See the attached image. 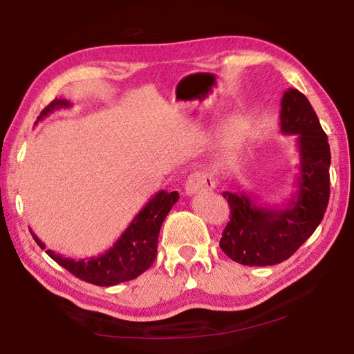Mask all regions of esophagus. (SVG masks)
<instances>
[{
    "mask_svg": "<svg viewBox=\"0 0 354 354\" xmlns=\"http://www.w3.org/2000/svg\"><path fill=\"white\" fill-rule=\"evenodd\" d=\"M214 187H215V181L211 176L203 171H195L187 178L184 189L187 195H194V194H198V192L211 190Z\"/></svg>",
    "mask_w": 354,
    "mask_h": 354,
    "instance_id": "1",
    "label": "esophagus"
}]
</instances>
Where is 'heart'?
Instances as JSON below:
<instances>
[{
	"label": "heart",
	"instance_id": "1",
	"mask_svg": "<svg viewBox=\"0 0 354 354\" xmlns=\"http://www.w3.org/2000/svg\"><path fill=\"white\" fill-rule=\"evenodd\" d=\"M243 142V129L239 123L232 122L226 127L225 134L221 137V143H220V153L221 156H232L239 148L242 147Z\"/></svg>",
	"mask_w": 354,
	"mask_h": 354
}]
</instances>
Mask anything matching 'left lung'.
<instances>
[{
  "label": "left lung",
  "instance_id": "obj_1",
  "mask_svg": "<svg viewBox=\"0 0 354 354\" xmlns=\"http://www.w3.org/2000/svg\"><path fill=\"white\" fill-rule=\"evenodd\" d=\"M279 128L297 136L299 153L295 192L283 206L263 205L247 192H223L231 217L220 248L242 266H274L314 234L329 201L331 153L325 131L309 100L297 88L281 98Z\"/></svg>",
  "mask_w": 354,
  "mask_h": 354
}]
</instances>
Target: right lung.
Wrapping results in <instances>:
<instances>
[{"mask_svg": "<svg viewBox=\"0 0 354 354\" xmlns=\"http://www.w3.org/2000/svg\"><path fill=\"white\" fill-rule=\"evenodd\" d=\"M70 106V101L56 98L40 112L37 122L56 109ZM178 200V192H158L136 215L118 241L100 256L70 259V257L55 253L53 250H46V254L53 261H56L59 266L67 268L76 278L95 286L109 287L134 279L153 266L156 254H158L160 226H162L167 214L170 212V209ZM29 231H31L39 247L45 250V243L34 234L32 230Z\"/></svg>", "mask_w": 354, "mask_h": 354, "instance_id": "1", "label": "right lung"}]
</instances>
